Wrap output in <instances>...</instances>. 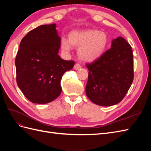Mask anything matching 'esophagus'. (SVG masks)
Segmentation results:
<instances>
[{
  "instance_id": "1",
  "label": "esophagus",
  "mask_w": 151,
  "mask_h": 151,
  "mask_svg": "<svg viewBox=\"0 0 151 151\" xmlns=\"http://www.w3.org/2000/svg\"><path fill=\"white\" fill-rule=\"evenodd\" d=\"M81 68V66L79 64V63H76V64H75L74 66V68L75 70H79Z\"/></svg>"
}]
</instances>
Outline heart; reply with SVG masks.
<instances>
[{
  "mask_svg": "<svg viewBox=\"0 0 151 151\" xmlns=\"http://www.w3.org/2000/svg\"><path fill=\"white\" fill-rule=\"evenodd\" d=\"M108 36L106 33L95 29L73 31L68 35V39L62 37L60 48L68 53L73 47H79L77 53L82 60L92 62L101 57L108 45Z\"/></svg>",
  "mask_w": 151,
  "mask_h": 151,
  "instance_id": "b5f03b06",
  "label": "heart"
}]
</instances>
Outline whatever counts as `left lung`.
<instances>
[{
  "mask_svg": "<svg viewBox=\"0 0 151 151\" xmlns=\"http://www.w3.org/2000/svg\"><path fill=\"white\" fill-rule=\"evenodd\" d=\"M86 87L87 96L96 104L109 106L120 103L134 80L132 47L121 36L113 39L111 48L91 64Z\"/></svg>",
  "mask_w": 151,
  "mask_h": 151,
  "instance_id": "left-lung-1",
  "label": "left lung"
}]
</instances>
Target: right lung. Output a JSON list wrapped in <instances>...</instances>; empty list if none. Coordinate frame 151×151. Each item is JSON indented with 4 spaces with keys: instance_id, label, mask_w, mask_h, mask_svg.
I'll use <instances>...</instances> for the list:
<instances>
[{
    "instance_id": "obj_1",
    "label": "right lung",
    "mask_w": 151,
    "mask_h": 151,
    "mask_svg": "<svg viewBox=\"0 0 151 151\" xmlns=\"http://www.w3.org/2000/svg\"><path fill=\"white\" fill-rule=\"evenodd\" d=\"M60 40L56 24H51L33 29L21 40L15 60L16 81L32 103L46 104L58 98L62 76L74 65L58 55Z\"/></svg>"
}]
</instances>
